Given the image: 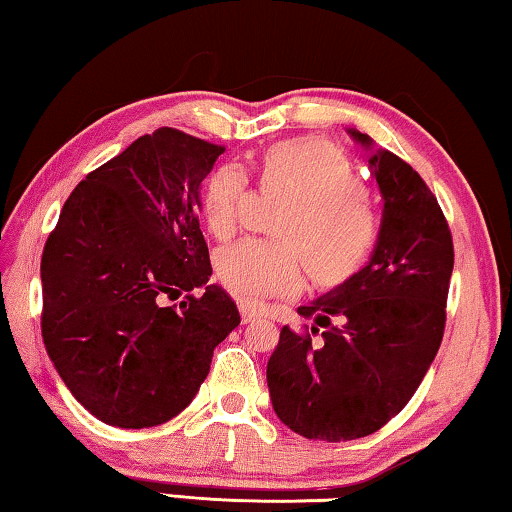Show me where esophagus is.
Here are the masks:
<instances>
[{"instance_id":"34e87169","label":"esophagus","mask_w":512,"mask_h":512,"mask_svg":"<svg viewBox=\"0 0 512 512\" xmlns=\"http://www.w3.org/2000/svg\"><path fill=\"white\" fill-rule=\"evenodd\" d=\"M239 312H241V322L243 324L255 322V319L259 317V310L255 308V305H250L246 301H239Z\"/></svg>"}]
</instances>
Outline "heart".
<instances>
[{
  "label": "heart",
  "instance_id": "b5f03b06",
  "mask_svg": "<svg viewBox=\"0 0 512 512\" xmlns=\"http://www.w3.org/2000/svg\"><path fill=\"white\" fill-rule=\"evenodd\" d=\"M257 172L296 200L278 227L280 243L243 239L220 248L216 278L241 301L289 294L303 269L317 289L354 280L377 248L379 225L352 156L326 137H292L266 147ZM243 179L232 167L213 172L202 195V218L216 239L232 234Z\"/></svg>",
  "mask_w": 512,
  "mask_h": 512
}]
</instances>
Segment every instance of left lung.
<instances>
[{
	"mask_svg": "<svg viewBox=\"0 0 512 512\" xmlns=\"http://www.w3.org/2000/svg\"><path fill=\"white\" fill-rule=\"evenodd\" d=\"M372 147L368 135L349 131ZM370 172L384 197L377 248L354 280L282 326L266 365L273 411L305 439L352 441L398 416L439 352L453 273V236L414 167L375 149ZM319 328L323 338L314 340Z\"/></svg>",
	"mask_w": 512,
	"mask_h": 512,
	"instance_id": "obj_1",
	"label": "left lung"
}]
</instances>
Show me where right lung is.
Here are the masks:
<instances>
[{
    "label": "right lung",
    "mask_w": 512,
    "mask_h": 512,
    "mask_svg": "<svg viewBox=\"0 0 512 512\" xmlns=\"http://www.w3.org/2000/svg\"><path fill=\"white\" fill-rule=\"evenodd\" d=\"M223 151L167 126L137 137L75 186L45 241V349L98 421L140 430L181 414L241 322L225 289L207 285L200 230V186Z\"/></svg>",
    "instance_id": "right-lung-1"
}]
</instances>
